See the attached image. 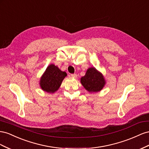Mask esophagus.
I'll list each match as a JSON object with an SVG mask.
<instances>
[{
	"label": "esophagus",
	"mask_w": 149,
	"mask_h": 149,
	"mask_svg": "<svg viewBox=\"0 0 149 149\" xmlns=\"http://www.w3.org/2000/svg\"><path fill=\"white\" fill-rule=\"evenodd\" d=\"M71 76L72 77H74L75 79H77V75L76 74H71Z\"/></svg>",
	"instance_id": "esophagus-1"
}]
</instances>
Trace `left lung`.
<instances>
[{
    "label": "left lung",
    "instance_id": "8db88e82",
    "mask_svg": "<svg viewBox=\"0 0 149 149\" xmlns=\"http://www.w3.org/2000/svg\"><path fill=\"white\" fill-rule=\"evenodd\" d=\"M83 87L88 92H99L102 90L106 84L103 74L95 67H90L84 77L80 79Z\"/></svg>",
    "mask_w": 149,
    "mask_h": 149
}]
</instances>
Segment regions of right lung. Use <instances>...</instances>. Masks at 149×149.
Instances as JSON below:
<instances>
[{"mask_svg":"<svg viewBox=\"0 0 149 149\" xmlns=\"http://www.w3.org/2000/svg\"><path fill=\"white\" fill-rule=\"evenodd\" d=\"M67 76L65 72L62 71L54 64H50L44 72L40 79V87L49 93L56 92L61 87L63 80Z\"/></svg>","mask_w":149,"mask_h":149,"instance_id":"obj_1","label":"right lung"}]
</instances>
